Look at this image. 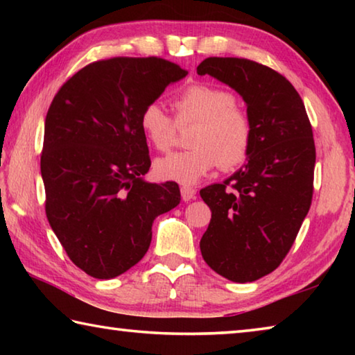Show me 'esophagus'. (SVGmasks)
<instances>
[{
  "mask_svg": "<svg viewBox=\"0 0 355 355\" xmlns=\"http://www.w3.org/2000/svg\"><path fill=\"white\" fill-rule=\"evenodd\" d=\"M180 192H182V199L184 202H189L196 197L197 191L194 188H191V186H182V189H180Z\"/></svg>",
  "mask_w": 355,
  "mask_h": 355,
  "instance_id": "obj_1",
  "label": "esophagus"
}]
</instances>
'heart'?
<instances>
[{
  "instance_id": "obj_1",
  "label": "heart",
  "mask_w": 355,
  "mask_h": 355,
  "mask_svg": "<svg viewBox=\"0 0 355 355\" xmlns=\"http://www.w3.org/2000/svg\"><path fill=\"white\" fill-rule=\"evenodd\" d=\"M172 106L175 120L158 103L147 105L139 117L144 137L158 152H167L173 146L177 125L196 123L189 135L192 148L155 161V175L159 180L194 184L214 167L232 169L245 159L252 141V125L232 92L211 84L196 83L183 89L173 98Z\"/></svg>"
}]
</instances>
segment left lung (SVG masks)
<instances>
[{"label": "left lung", "mask_w": 355, "mask_h": 355, "mask_svg": "<svg viewBox=\"0 0 355 355\" xmlns=\"http://www.w3.org/2000/svg\"><path fill=\"white\" fill-rule=\"evenodd\" d=\"M241 95L252 141L248 163L200 197L211 220L203 260L238 284L272 272L290 252L313 197L316 150L304 101L277 71L241 58H207L197 67Z\"/></svg>", "instance_id": "left-lung-1"}]
</instances>
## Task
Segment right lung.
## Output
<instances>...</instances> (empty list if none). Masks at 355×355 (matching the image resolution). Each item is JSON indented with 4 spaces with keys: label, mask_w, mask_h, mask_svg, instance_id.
Listing matches in <instances>:
<instances>
[{
    "label": "right lung",
    "mask_w": 355,
    "mask_h": 355,
    "mask_svg": "<svg viewBox=\"0 0 355 355\" xmlns=\"http://www.w3.org/2000/svg\"><path fill=\"white\" fill-rule=\"evenodd\" d=\"M188 75L161 58H111L59 89L45 119V211L71 261L107 280L148 250L155 218L180 203L178 184L148 183L144 107Z\"/></svg>",
    "instance_id": "right-lung-1"
}]
</instances>
